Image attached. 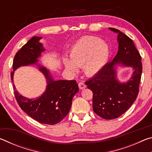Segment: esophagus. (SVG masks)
<instances>
[{
  "mask_svg": "<svg viewBox=\"0 0 152 152\" xmlns=\"http://www.w3.org/2000/svg\"><path fill=\"white\" fill-rule=\"evenodd\" d=\"M78 86H79V88L80 89H81V90H82V89H84V88H86V84L84 83V82H79L78 83Z\"/></svg>",
  "mask_w": 152,
  "mask_h": 152,
  "instance_id": "esophagus-1",
  "label": "esophagus"
}]
</instances>
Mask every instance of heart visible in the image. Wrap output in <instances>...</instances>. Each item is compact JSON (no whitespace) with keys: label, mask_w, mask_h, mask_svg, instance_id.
<instances>
[{"label":"heart","mask_w":152,"mask_h":152,"mask_svg":"<svg viewBox=\"0 0 152 152\" xmlns=\"http://www.w3.org/2000/svg\"><path fill=\"white\" fill-rule=\"evenodd\" d=\"M109 56V49L106 43L96 37H85L72 46L70 51V60L64 58V64L71 72H76L77 67H83L84 72L92 76L103 68Z\"/></svg>","instance_id":"heart-1"}]
</instances>
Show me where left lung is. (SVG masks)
<instances>
[{
  "mask_svg": "<svg viewBox=\"0 0 152 152\" xmlns=\"http://www.w3.org/2000/svg\"><path fill=\"white\" fill-rule=\"evenodd\" d=\"M109 29L118 33L117 55L112 61L85 82L93 94L94 112L104 119H116L132 106L139 93L142 73L141 56L132 39L117 29L110 27ZM118 64L133 68L132 76L127 83H121L116 79L115 66Z\"/></svg>",
  "mask_w": 152,
  "mask_h": 152,
  "instance_id": "left-lung-1",
  "label": "left lung"
}]
</instances>
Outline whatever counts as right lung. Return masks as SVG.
Returning a JSON list of instances; mask_svg holds the SVG:
<instances>
[{
    "instance_id": "obj_1",
    "label": "right lung",
    "mask_w": 152,
    "mask_h": 152,
    "mask_svg": "<svg viewBox=\"0 0 152 152\" xmlns=\"http://www.w3.org/2000/svg\"><path fill=\"white\" fill-rule=\"evenodd\" d=\"M42 38L33 37L17 52L12 64L13 72L11 73L12 82L16 69L38 61L37 58L45 51L43 44L39 42ZM39 69L47 80L45 92L37 99H29L19 94L13 84L15 99L20 109L33 119L43 124L55 125L68 114L73 97L78 92V84L76 80L55 81L47 68L39 65Z\"/></svg>"
}]
</instances>
